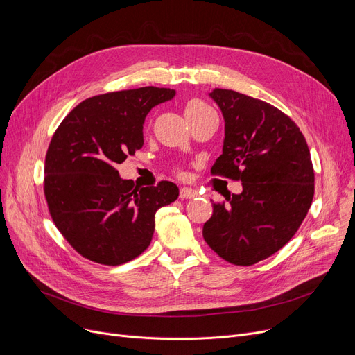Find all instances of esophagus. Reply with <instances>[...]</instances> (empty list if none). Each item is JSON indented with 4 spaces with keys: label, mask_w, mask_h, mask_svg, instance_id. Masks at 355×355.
Segmentation results:
<instances>
[{
    "label": "esophagus",
    "mask_w": 355,
    "mask_h": 355,
    "mask_svg": "<svg viewBox=\"0 0 355 355\" xmlns=\"http://www.w3.org/2000/svg\"><path fill=\"white\" fill-rule=\"evenodd\" d=\"M197 196V193L193 190V189H190V187H182L181 190H180V198H185V200H190V198H194Z\"/></svg>",
    "instance_id": "esophagus-1"
}]
</instances>
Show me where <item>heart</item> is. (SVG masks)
Masks as SVG:
<instances>
[{"label":"heart","instance_id":"b5f03b06","mask_svg":"<svg viewBox=\"0 0 355 355\" xmlns=\"http://www.w3.org/2000/svg\"><path fill=\"white\" fill-rule=\"evenodd\" d=\"M209 105L204 103L200 99H190L187 103H185V116H187L189 121H193L196 118H198L201 114H204V112L209 110ZM177 174H181V170L180 168H175L174 170Z\"/></svg>","mask_w":355,"mask_h":355}]
</instances>
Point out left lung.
Wrapping results in <instances>:
<instances>
[{"label":"left lung","instance_id":"1","mask_svg":"<svg viewBox=\"0 0 355 355\" xmlns=\"http://www.w3.org/2000/svg\"><path fill=\"white\" fill-rule=\"evenodd\" d=\"M210 96L225 116L223 154L211 175L241 181L243 191L213 202L202 237L225 260L250 266L284 248L313 198V166L297 125L282 110L230 89Z\"/></svg>","mask_w":355,"mask_h":355}]
</instances>
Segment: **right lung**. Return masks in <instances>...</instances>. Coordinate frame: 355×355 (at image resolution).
Returning <instances> with one entry per match:
<instances>
[{"mask_svg": "<svg viewBox=\"0 0 355 355\" xmlns=\"http://www.w3.org/2000/svg\"><path fill=\"white\" fill-rule=\"evenodd\" d=\"M175 90L145 86L80 102L55 129L44 164V196L53 223L69 245L95 263L118 266L151 243L155 213L178 198L159 181L138 189L116 165L144 145L142 125Z\"/></svg>", "mask_w": 355, "mask_h": 355, "instance_id": "add662e5", "label": "right lung"}]
</instances>
